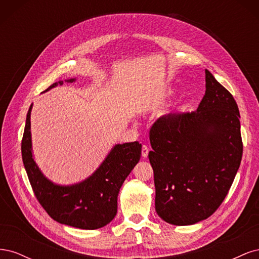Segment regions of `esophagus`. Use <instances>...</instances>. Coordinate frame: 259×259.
I'll return each instance as SVG.
<instances>
[{
    "mask_svg": "<svg viewBox=\"0 0 259 259\" xmlns=\"http://www.w3.org/2000/svg\"><path fill=\"white\" fill-rule=\"evenodd\" d=\"M148 153H149V149H148V147H147L146 145H144L143 148H142V155H143V158H147Z\"/></svg>",
    "mask_w": 259,
    "mask_h": 259,
    "instance_id": "esophagus-1",
    "label": "esophagus"
}]
</instances>
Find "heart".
Listing matches in <instances>:
<instances>
[{
    "instance_id": "b5f03b06",
    "label": "heart",
    "mask_w": 259,
    "mask_h": 259,
    "mask_svg": "<svg viewBox=\"0 0 259 259\" xmlns=\"http://www.w3.org/2000/svg\"><path fill=\"white\" fill-rule=\"evenodd\" d=\"M176 93H177V91L175 89H167L165 92H164V97L171 98L176 95Z\"/></svg>"
}]
</instances>
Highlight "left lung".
I'll use <instances>...</instances> for the list:
<instances>
[{
  "label": "left lung",
  "instance_id": "1",
  "mask_svg": "<svg viewBox=\"0 0 259 259\" xmlns=\"http://www.w3.org/2000/svg\"><path fill=\"white\" fill-rule=\"evenodd\" d=\"M205 95L194 112L163 116L150 130L155 210L170 225L204 221L222 204L242 159L236 100L205 70Z\"/></svg>",
  "mask_w": 259,
  "mask_h": 259
}]
</instances>
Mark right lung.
<instances>
[{"instance_id":"right-lung-1","label":"right lung","mask_w":259,"mask_h":259,"mask_svg":"<svg viewBox=\"0 0 259 259\" xmlns=\"http://www.w3.org/2000/svg\"><path fill=\"white\" fill-rule=\"evenodd\" d=\"M65 81L73 82L75 79ZM62 83L64 81L54 83L44 92ZM31 110L32 105L27 113L21 154L37 201L59 224L85 230L98 229L108 225L116 215L120 188L139 162L142 145L138 142L116 144L91 176L73 185H57L44 176L33 159Z\"/></svg>"}]
</instances>
